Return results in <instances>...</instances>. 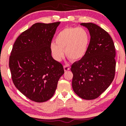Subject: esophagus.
I'll list each match as a JSON object with an SVG mask.
<instances>
[{
	"label": "esophagus",
	"instance_id": "obj_1",
	"mask_svg": "<svg viewBox=\"0 0 126 126\" xmlns=\"http://www.w3.org/2000/svg\"><path fill=\"white\" fill-rule=\"evenodd\" d=\"M63 67H64V70L65 72H67L69 70H70V67H69V66L68 65H64Z\"/></svg>",
	"mask_w": 126,
	"mask_h": 126
}]
</instances>
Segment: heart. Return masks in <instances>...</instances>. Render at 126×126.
Here are the masks:
<instances>
[{
    "instance_id": "b5f03b06",
    "label": "heart",
    "mask_w": 126,
    "mask_h": 126,
    "mask_svg": "<svg viewBox=\"0 0 126 126\" xmlns=\"http://www.w3.org/2000/svg\"><path fill=\"white\" fill-rule=\"evenodd\" d=\"M90 43V35L83 27H70L63 30L56 37V42L50 44L52 56L56 61H60L65 54L73 60L83 58Z\"/></svg>"
}]
</instances>
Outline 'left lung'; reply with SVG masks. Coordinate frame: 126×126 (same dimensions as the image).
<instances>
[{
  "mask_svg": "<svg viewBox=\"0 0 126 126\" xmlns=\"http://www.w3.org/2000/svg\"><path fill=\"white\" fill-rule=\"evenodd\" d=\"M91 39L84 57L72 64V88L80 98L95 99L108 88L115 70V49L109 34L93 23H82Z\"/></svg>",
  "mask_w": 126,
  "mask_h": 126,
  "instance_id": "obj_1",
  "label": "left lung"
}]
</instances>
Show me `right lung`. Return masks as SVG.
<instances>
[{"label": "right lung", "instance_id": "1", "mask_svg": "<svg viewBox=\"0 0 126 126\" xmlns=\"http://www.w3.org/2000/svg\"><path fill=\"white\" fill-rule=\"evenodd\" d=\"M60 22L36 23L17 38L9 58L16 88L31 100L43 102L54 95L64 73L62 64L52 57L50 44Z\"/></svg>", "mask_w": 126, "mask_h": 126}]
</instances>
